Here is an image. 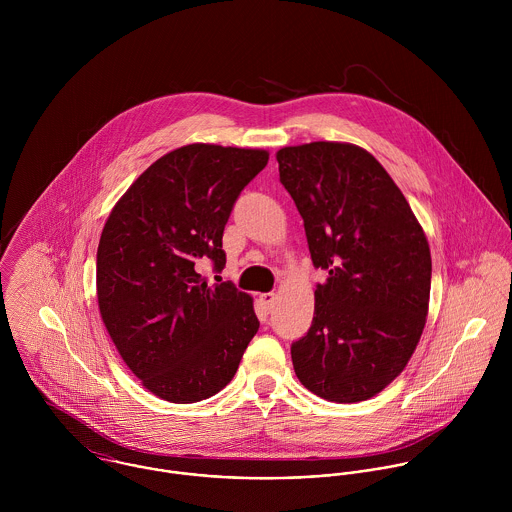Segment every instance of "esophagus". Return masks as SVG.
I'll use <instances>...</instances> for the list:
<instances>
[{
    "instance_id": "1",
    "label": "esophagus",
    "mask_w": 512,
    "mask_h": 512,
    "mask_svg": "<svg viewBox=\"0 0 512 512\" xmlns=\"http://www.w3.org/2000/svg\"><path fill=\"white\" fill-rule=\"evenodd\" d=\"M274 299H276V295L272 292L260 293V303L264 305V309H266V311H270V309H272Z\"/></svg>"
}]
</instances>
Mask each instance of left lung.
Returning <instances> with one entry per match:
<instances>
[{
	"mask_svg": "<svg viewBox=\"0 0 512 512\" xmlns=\"http://www.w3.org/2000/svg\"><path fill=\"white\" fill-rule=\"evenodd\" d=\"M276 159L313 266L327 272L311 327L292 345L293 370L329 402H363L406 368L420 343L432 286L428 238L363 147L311 142L282 147Z\"/></svg>",
	"mask_w": 512,
	"mask_h": 512,
	"instance_id": "1",
	"label": "left lung"
}]
</instances>
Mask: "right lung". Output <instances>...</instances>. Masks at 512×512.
I'll use <instances>...</instances> for the list:
<instances>
[{
  "label": "right lung",
  "instance_id": "right-lung-1",
  "mask_svg": "<svg viewBox=\"0 0 512 512\" xmlns=\"http://www.w3.org/2000/svg\"><path fill=\"white\" fill-rule=\"evenodd\" d=\"M266 149L177 147L130 185L96 252L100 317L144 388L173 404L215 396L234 376L260 321L254 299L222 270V232L240 191L266 167Z\"/></svg>",
  "mask_w": 512,
  "mask_h": 512
}]
</instances>
